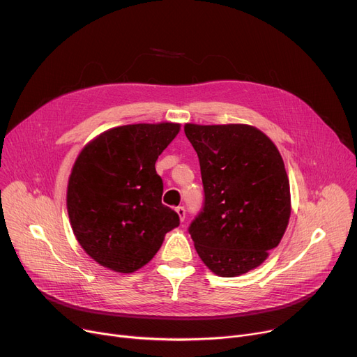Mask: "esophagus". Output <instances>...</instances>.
<instances>
[{"label":"esophagus","instance_id":"obj_1","mask_svg":"<svg viewBox=\"0 0 357 357\" xmlns=\"http://www.w3.org/2000/svg\"><path fill=\"white\" fill-rule=\"evenodd\" d=\"M176 213H178V215H179V218H181V221H183V220H185V215H186V210H185L183 207H178V208H176Z\"/></svg>","mask_w":357,"mask_h":357}]
</instances>
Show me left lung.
Here are the masks:
<instances>
[{"instance_id": "left-lung-1", "label": "left lung", "mask_w": 357, "mask_h": 357, "mask_svg": "<svg viewBox=\"0 0 357 357\" xmlns=\"http://www.w3.org/2000/svg\"><path fill=\"white\" fill-rule=\"evenodd\" d=\"M199 159L201 211L190 224L195 250L215 275L246 273L282 238L291 194L285 165L272 140L245 124H185Z\"/></svg>"}]
</instances>
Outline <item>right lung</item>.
Here are the masks:
<instances>
[{
	"label": "right lung",
	"instance_id": "1",
	"mask_svg": "<svg viewBox=\"0 0 357 357\" xmlns=\"http://www.w3.org/2000/svg\"><path fill=\"white\" fill-rule=\"evenodd\" d=\"M179 124L111 128L79 153L68 183V214L82 249L100 265L131 273L158 253L179 215L162 204L159 155Z\"/></svg>",
	"mask_w": 357,
	"mask_h": 357
}]
</instances>
